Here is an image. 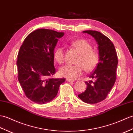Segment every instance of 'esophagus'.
I'll return each instance as SVG.
<instances>
[{
  "label": "esophagus",
  "mask_w": 133,
  "mask_h": 133,
  "mask_svg": "<svg viewBox=\"0 0 133 133\" xmlns=\"http://www.w3.org/2000/svg\"><path fill=\"white\" fill-rule=\"evenodd\" d=\"M66 81H67V82H74V81H73V80L70 79H67Z\"/></svg>",
  "instance_id": "esophagus-1"
}]
</instances>
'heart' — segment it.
Returning a JSON list of instances; mask_svg holds the SVG:
<instances>
[{
	"mask_svg": "<svg viewBox=\"0 0 133 133\" xmlns=\"http://www.w3.org/2000/svg\"><path fill=\"white\" fill-rule=\"evenodd\" d=\"M72 46L80 55L76 61L75 65H66L59 70L61 76L70 79L78 78L85 69L86 71L94 70L99 62L100 55L98 52L92 49V46L84 39L75 40L72 42ZM54 58L59 64L64 62V49L63 47L57 48L54 51Z\"/></svg>",
	"mask_w": 133,
	"mask_h": 133,
	"instance_id": "heart-1",
	"label": "heart"
}]
</instances>
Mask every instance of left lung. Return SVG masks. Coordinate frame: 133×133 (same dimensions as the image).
Segmentation results:
<instances>
[{
  "label": "left lung",
  "instance_id": "left-lung-1",
  "mask_svg": "<svg viewBox=\"0 0 133 133\" xmlns=\"http://www.w3.org/2000/svg\"><path fill=\"white\" fill-rule=\"evenodd\" d=\"M83 32L91 35L97 42L100 60L89 75L92 81L85 82L87 89L78 97L86 103L96 104L105 99L115 84L118 57L113 42L107 36L95 30Z\"/></svg>",
  "mask_w": 133,
  "mask_h": 133
}]
</instances>
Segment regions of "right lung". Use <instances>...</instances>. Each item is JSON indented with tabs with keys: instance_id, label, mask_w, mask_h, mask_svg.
<instances>
[{
	"instance_id": "obj_1",
	"label": "right lung",
	"mask_w": 133,
	"mask_h": 133,
	"mask_svg": "<svg viewBox=\"0 0 133 133\" xmlns=\"http://www.w3.org/2000/svg\"><path fill=\"white\" fill-rule=\"evenodd\" d=\"M64 35L51 29H39L30 33L21 45L17 60L18 80L29 100L44 104L56 96L64 78L54 79V50Z\"/></svg>"
}]
</instances>
